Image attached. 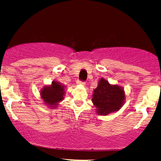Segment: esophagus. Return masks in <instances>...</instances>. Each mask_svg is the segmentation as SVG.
Instances as JSON below:
<instances>
[{
    "mask_svg": "<svg viewBox=\"0 0 161 161\" xmlns=\"http://www.w3.org/2000/svg\"><path fill=\"white\" fill-rule=\"evenodd\" d=\"M77 84L80 85V86H86V82H84V81H80V80H79L78 82H77Z\"/></svg>",
    "mask_w": 161,
    "mask_h": 161,
    "instance_id": "1",
    "label": "esophagus"
}]
</instances>
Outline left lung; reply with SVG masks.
I'll list each match as a JSON object with an SVG mask.
<instances>
[{
    "instance_id": "1",
    "label": "left lung",
    "mask_w": 161,
    "mask_h": 161,
    "mask_svg": "<svg viewBox=\"0 0 161 161\" xmlns=\"http://www.w3.org/2000/svg\"><path fill=\"white\" fill-rule=\"evenodd\" d=\"M125 94L123 88L111 86L104 79H100L98 86L94 90L92 102L100 115H108L117 111L123 105Z\"/></svg>"
}]
</instances>
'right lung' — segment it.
Masks as SVG:
<instances>
[{
  "instance_id": "obj_1",
  "label": "right lung",
  "mask_w": 161,
  "mask_h": 161,
  "mask_svg": "<svg viewBox=\"0 0 161 161\" xmlns=\"http://www.w3.org/2000/svg\"><path fill=\"white\" fill-rule=\"evenodd\" d=\"M64 88L60 82L53 81L52 85L45 86L41 92V96L45 104L56 107L59 101L64 99Z\"/></svg>"
}]
</instances>
